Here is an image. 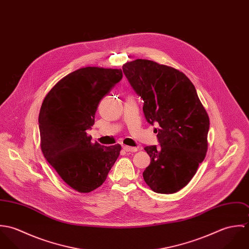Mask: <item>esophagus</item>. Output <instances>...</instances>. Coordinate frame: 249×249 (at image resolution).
<instances>
[{
  "label": "esophagus",
  "instance_id": "1",
  "mask_svg": "<svg viewBox=\"0 0 249 249\" xmlns=\"http://www.w3.org/2000/svg\"><path fill=\"white\" fill-rule=\"evenodd\" d=\"M124 149L126 152H136V151L138 150L137 147L128 146V145H124Z\"/></svg>",
  "mask_w": 249,
  "mask_h": 249
}]
</instances>
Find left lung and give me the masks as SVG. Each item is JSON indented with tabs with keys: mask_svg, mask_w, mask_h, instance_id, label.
Instances as JSON below:
<instances>
[{
	"mask_svg": "<svg viewBox=\"0 0 249 249\" xmlns=\"http://www.w3.org/2000/svg\"><path fill=\"white\" fill-rule=\"evenodd\" d=\"M134 92L143 101L148 124H159L160 146H145L150 164L143 180L158 194H174L185 187L203 162L210 121L191 80L175 68L146 59L123 66Z\"/></svg>",
	"mask_w": 249,
	"mask_h": 249,
	"instance_id": "obj_1",
	"label": "left lung"
}]
</instances>
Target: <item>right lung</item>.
<instances>
[{"instance_id":"right-lung-1","label":"right lung","mask_w":249,"mask_h":249,"mask_svg":"<svg viewBox=\"0 0 249 249\" xmlns=\"http://www.w3.org/2000/svg\"><path fill=\"white\" fill-rule=\"evenodd\" d=\"M118 69L85 67L67 74L45 97L38 123L41 149L63 181L79 193L99 188L120 155L87 135L101 100L122 79Z\"/></svg>"}]
</instances>
